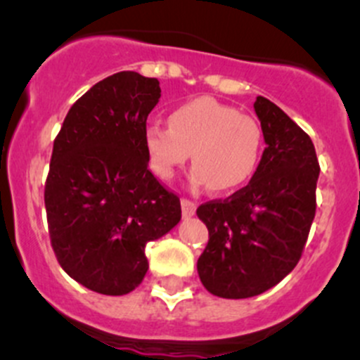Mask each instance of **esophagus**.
I'll return each mask as SVG.
<instances>
[{"mask_svg":"<svg viewBox=\"0 0 360 360\" xmlns=\"http://www.w3.org/2000/svg\"><path fill=\"white\" fill-rule=\"evenodd\" d=\"M180 205H181V213H184V217H192V214L195 213V202L191 201V199L181 198Z\"/></svg>","mask_w":360,"mask_h":360,"instance_id":"obj_1","label":"esophagus"}]
</instances>
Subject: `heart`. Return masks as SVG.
<instances>
[{
  "label": "heart",
  "mask_w": 360,
  "mask_h": 360,
  "mask_svg": "<svg viewBox=\"0 0 360 360\" xmlns=\"http://www.w3.org/2000/svg\"><path fill=\"white\" fill-rule=\"evenodd\" d=\"M169 126L149 123L143 149L149 168L168 181L192 153V184L231 192L253 179L262 161L263 133L251 116L211 97L191 98L173 107Z\"/></svg>",
  "instance_id": "1"
}]
</instances>
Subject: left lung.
Returning a JSON list of instances; mask_svg holds the SVG:
<instances>
[{
	"mask_svg": "<svg viewBox=\"0 0 360 360\" xmlns=\"http://www.w3.org/2000/svg\"><path fill=\"white\" fill-rule=\"evenodd\" d=\"M265 150L246 187L198 207L207 244L198 260L202 286L220 298L270 290L300 262L316 217L319 161L310 136L284 110L257 97Z\"/></svg>",
	"mask_w": 360,
	"mask_h": 360,
	"instance_id": "1",
	"label": "left lung"
}]
</instances>
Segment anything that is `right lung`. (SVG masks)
I'll list each match as a JSON object with an SVG mask.
<instances>
[{
  "instance_id": "1",
  "label": "right lung",
  "mask_w": 360,
  "mask_h": 360,
  "mask_svg": "<svg viewBox=\"0 0 360 360\" xmlns=\"http://www.w3.org/2000/svg\"><path fill=\"white\" fill-rule=\"evenodd\" d=\"M161 97L133 70L76 100L55 136L44 181L48 234L62 269L88 290L121 296L149 269L146 244L181 218L180 198L147 168L143 129Z\"/></svg>"
}]
</instances>
